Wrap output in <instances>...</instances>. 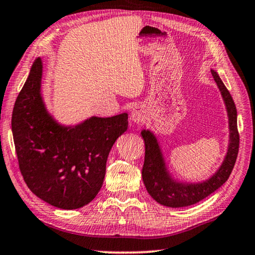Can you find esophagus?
I'll return each mask as SVG.
<instances>
[{"label": "esophagus", "instance_id": "1", "mask_svg": "<svg viewBox=\"0 0 255 255\" xmlns=\"http://www.w3.org/2000/svg\"><path fill=\"white\" fill-rule=\"evenodd\" d=\"M130 118L136 124L144 123V121H145V111H144L143 108H140V106H136V108L132 109Z\"/></svg>", "mask_w": 255, "mask_h": 255}]
</instances>
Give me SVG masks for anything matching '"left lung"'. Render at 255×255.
I'll return each mask as SVG.
<instances>
[{
    "mask_svg": "<svg viewBox=\"0 0 255 255\" xmlns=\"http://www.w3.org/2000/svg\"><path fill=\"white\" fill-rule=\"evenodd\" d=\"M215 82L226 102L230 124V145L227 157L221 168L210 180L200 184L184 185L176 183L167 175L164 160L157 139L150 131H142V137L145 144V157L142 169L143 182L149 195L159 204L168 207L190 206L206 198L215 190H218L229 178L236 162L239 150V132L237 128V110L229 90L220 79L218 73L211 71Z\"/></svg>",
    "mask_w": 255,
    "mask_h": 255,
    "instance_id": "left-lung-1",
    "label": "left lung"
}]
</instances>
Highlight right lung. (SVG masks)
Here are the masks:
<instances>
[{"mask_svg": "<svg viewBox=\"0 0 255 255\" xmlns=\"http://www.w3.org/2000/svg\"><path fill=\"white\" fill-rule=\"evenodd\" d=\"M41 77L42 63L36 58L13 106L11 128L19 169L34 195L55 207L75 210L101 190L110 150L127 130L128 116L59 126L45 111Z\"/></svg>", "mask_w": 255, "mask_h": 255, "instance_id": "obj_1", "label": "right lung"}]
</instances>
